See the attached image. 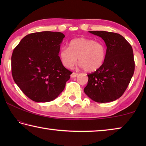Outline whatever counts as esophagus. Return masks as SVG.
Here are the masks:
<instances>
[{"label": "esophagus", "instance_id": "obj_1", "mask_svg": "<svg viewBox=\"0 0 146 146\" xmlns=\"http://www.w3.org/2000/svg\"><path fill=\"white\" fill-rule=\"evenodd\" d=\"M77 75H78V73H74V72H73V73L71 75V78L76 77V76H77Z\"/></svg>", "mask_w": 146, "mask_h": 146}]
</instances>
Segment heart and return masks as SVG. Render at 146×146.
Instances as JSON below:
<instances>
[{
  "label": "heart",
  "mask_w": 146,
  "mask_h": 146,
  "mask_svg": "<svg viewBox=\"0 0 146 146\" xmlns=\"http://www.w3.org/2000/svg\"><path fill=\"white\" fill-rule=\"evenodd\" d=\"M107 49L102 42L93 39L80 37L71 40L69 48L62 47L59 58L64 67L71 68L77 60L80 66L88 72L98 70L103 65Z\"/></svg>",
  "instance_id": "b5f03b06"
}]
</instances>
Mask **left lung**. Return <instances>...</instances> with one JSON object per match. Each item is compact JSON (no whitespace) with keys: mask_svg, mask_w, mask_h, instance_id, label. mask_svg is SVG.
Instances as JSON below:
<instances>
[{"mask_svg":"<svg viewBox=\"0 0 146 146\" xmlns=\"http://www.w3.org/2000/svg\"><path fill=\"white\" fill-rule=\"evenodd\" d=\"M89 32L104 40L107 54L101 68L88 75V84L84 91L95 102L115 101L124 93L134 73L132 47L118 33L104 31Z\"/></svg>","mask_w":146,"mask_h":146,"instance_id":"1","label":"left lung"}]
</instances>
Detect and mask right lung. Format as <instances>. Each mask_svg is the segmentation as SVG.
<instances>
[{"label":"right lung","instance_id":"add662e5","mask_svg":"<svg viewBox=\"0 0 146 146\" xmlns=\"http://www.w3.org/2000/svg\"><path fill=\"white\" fill-rule=\"evenodd\" d=\"M65 35L60 32L42 31L27 35L11 56L13 80L22 91L36 102L55 99L62 92L72 72L59 58Z\"/></svg>","mask_w":146,"mask_h":146}]
</instances>
